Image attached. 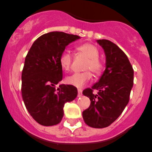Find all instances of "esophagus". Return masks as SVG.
Segmentation results:
<instances>
[{"mask_svg": "<svg viewBox=\"0 0 152 152\" xmlns=\"http://www.w3.org/2000/svg\"><path fill=\"white\" fill-rule=\"evenodd\" d=\"M82 91H83V90L81 88H78L77 89L78 96H82Z\"/></svg>", "mask_w": 152, "mask_h": 152, "instance_id": "1", "label": "esophagus"}]
</instances>
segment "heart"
<instances>
[{"instance_id":"b5f03b06","label":"heart","mask_w":152,"mask_h":152,"mask_svg":"<svg viewBox=\"0 0 152 152\" xmlns=\"http://www.w3.org/2000/svg\"><path fill=\"white\" fill-rule=\"evenodd\" d=\"M77 50L88 58L84 69L91 70L93 73L98 75L103 69V64L99 58V51L95 45L91 43H85L77 48ZM61 66L65 71H69L72 63V56L69 51L64 50L59 57ZM92 77L90 71H86L80 73H74L66 78L67 84L77 88H81L86 85Z\"/></svg>"}]
</instances>
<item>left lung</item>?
I'll return each instance as SVG.
<instances>
[{
  "label": "left lung",
  "mask_w": 152,
  "mask_h": 152,
  "mask_svg": "<svg viewBox=\"0 0 152 152\" xmlns=\"http://www.w3.org/2000/svg\"><path fill=\"white\" fill-rule=\"evenodd\" d=\"M97 42L105 53L106 68L99 80L83 91L91 100L83 118L91 127L104 128L118 118L129 102L134 70L127 56L115 44L107 39ZM94 90H97L98 94H94Z\"/></svg>",
  "instance_id": "8db88e82"
}]
</instances>
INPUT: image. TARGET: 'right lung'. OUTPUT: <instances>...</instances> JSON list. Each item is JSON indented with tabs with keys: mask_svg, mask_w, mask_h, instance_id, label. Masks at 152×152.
I'll return each mask as SVG.
<instances>
[{
	"mask_svg": "<svg viewBox=\"0 0 152 152\" xmlns=\"http://www.w3.org/2000/svg\"><path fill=\"white\" fill-rule=\"evenodd\" d=\"M80 37L53 31L39 37L26 57L22 72V96L30 115L43 126L61 122L64 106L77 95L72 85L57 84L62 80L63 71L59 57L66 47Z\"/></svg>",
	"mask_w": 152,
	"mask_h": 152,
	"instance_id": "obj_1",
	"label": "right lung"
}]
</instances>
